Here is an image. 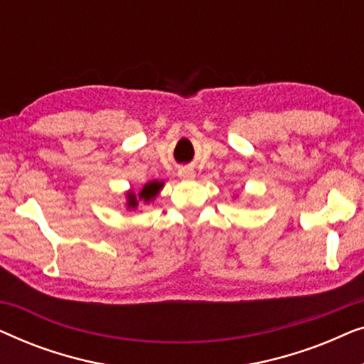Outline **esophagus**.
<instances>
[{
  "mask_svg": "<svg viewBox=\"0 0 364 364\" xmlns=\"http://www.w3.org/2000/svg\"><path fill=\"white\" fill-rule=\"evenodd\" d=\"M178 177L183 178V181H192V178L196 177V172H193L192 168H182V171L178 172Z\"/></svg>",
  "mask_w": 364,
  "mask_h": 364,
  "instance_id": "obj_1",
  "label": "esophagus"
}]
</instances>
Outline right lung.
<instances>
[{
  "label": "right lung",
  "instance_id": "1",
  "mask_svg": "<svg viewBox=\"0 0 364 364\" xmlns=\"http://www.w3.org/2000/svg\"><path fill=\"white\" fill-rule=\"evenodd\" d=\"M162 187H164V182L151 181V182L144 183L142 188L137 193L134 191H127L126 192V207L129 208V210H136V208L139 207V202H144V203L152 202L154 198L159 196V192H161Z\"/></svg>",
  "mask_w": 364,
  "mask_h": 364
}]
</instances>
